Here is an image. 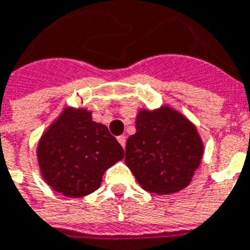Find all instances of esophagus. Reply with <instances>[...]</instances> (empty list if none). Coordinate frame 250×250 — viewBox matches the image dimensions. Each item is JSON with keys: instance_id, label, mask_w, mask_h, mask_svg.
<instances>
[{"instance_id": "1", "label": "esophagus", "mask_w": 250, "mask_h": 250, "mask_svg": "<svg viewBox=\"0 0 250 250\" xmlns=\"http://www.w3.org/2000/svg\"><path fill=\"white\" fill-rule=\"evenodd\" d=\"M118 142H119L120 146H122V147L125 148V135H120V136H118Z\"/></svg>"}]
</instances>
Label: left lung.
Here are the masks:
<instances>
[{
	"instance_id": "8db88e82",
	"label": "left lung",
	"mask_w": 250,
	"mask_h": 250,
	"mask_svg": "<svg viewBox=\"0 0 250 250\" xmlns=\"http://www.w3.org/2000/svg\"><path fill=\"white\" fill-rule=\"evenodd\" d=\"M135 128L125 143V162L142 188L169 195L189 186L204 155V143L191 120L164 104L138 111Z\"/></svg>"
}]
</instances>
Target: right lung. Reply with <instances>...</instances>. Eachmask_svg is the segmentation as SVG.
I'll return each instance as SVG.
<instances>
[{"label": "right lung", "mask_w": 250, "mask_h": 250, "mask_svg": "<svg viewBox=\"0 0 250 250\" xmlns=\"http://www.w3.org/2000/svg\"><path fill=\"white\" fill-rule=\"evenodd\" d=\"M125 158L118 140L86 108L67 106L37 146L41 175L66 197H83L101 187L103 173Z\"/></svg>", "instance_id": "add662e5"}]
</instances>
